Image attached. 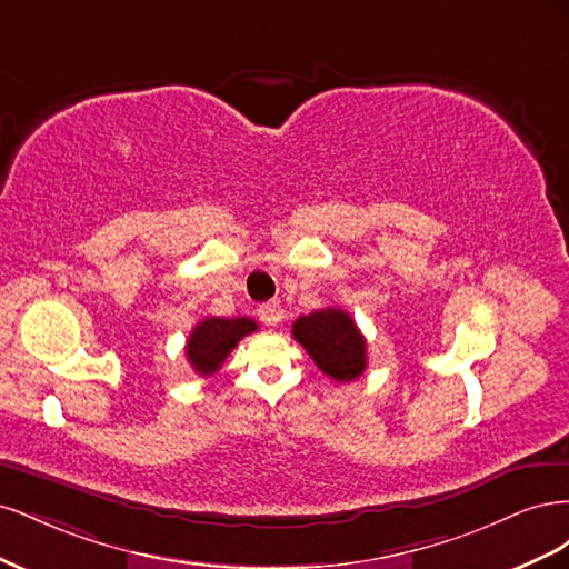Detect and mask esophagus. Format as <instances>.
Returning <instances> with one entry per match:
<instances>
[{"mask_svg":"<svg viewBox=\"0 0 569 569\" xmlns=\"http://www.w3.org/2000/svg\"><path fill=\"white\" fill-rule=\"evenodd\" d=\"M258 318H261L266 325H278L284 318V308L280 301H268L258 306Z\"/></svg>","mask_w":569,"mask_h":569,"instance_id":"34e87169","label":"esophagus"}]
</instances>
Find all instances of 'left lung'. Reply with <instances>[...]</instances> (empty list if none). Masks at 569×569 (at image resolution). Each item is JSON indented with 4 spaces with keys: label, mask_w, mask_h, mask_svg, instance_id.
Returning a JSON list of instances; mask_svg holds the SVG:
<instances>
[{
    "label": "left lung",
    "mask_w": 569,
    "mask_h": 569,
    "mask_svg": "<svg viewBox=\"0 0 569 569\" xmlns=\"http://www.w3.org/2000/svg\"><path fill=\"white\" fill-rule=\"evenodd\" d=\"M291 335L316 366L337 382L356 380L368 366L366 337L343 308H322L301 316L291 327Z\"/></svg>",
    "instance_id": "obj_1"
}]
</instances>
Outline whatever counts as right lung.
<instances>
[{"mask_svg": "<svg viewBox=\"0 0 569 569\" xmlns=\"http://www.w3.org/2000/svg\"><path fill=\"white\" fill-rule=\"evenodd\" d=\"M258 325L251 318H206L187 339V360L194 372L209 377L226 363L237 341L256 332Z\"/></svg>", "mask_w": 569, "mask_h": 569, "instance_id": "obj_1", "label": "right lung"}]
</instances>
